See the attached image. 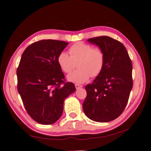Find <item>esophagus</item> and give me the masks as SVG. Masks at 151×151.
<instances>
[{
    "mask_svg": "<svg viewBox=\"0 0 151 151\" xmlns=\"http://www.w3.org/2000/svg\"><path fill=\"white\" fill-rule=\"evenodd\" d=\"M75 86V88H76V89H78V88H82V86H81V85H79V84H76Z\"/></svg>",
    "mask_w": 151,
    "mask_h": 151,
    "instance_id": "obj_1",
    "label": "esophagus"
}]
</instances>
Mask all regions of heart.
I'll list each match as a JSON object with an SVG mask.
<instances>
[{
  "mask_svg": "<svg viewBox=\"0 0 151 151\" xmlns=\"http://www.w3.org/2000/svg\"><path fill=\"white\" fill-rule=\"evenodd\" d=\"M69 54L63 51L58 56V63L63 72L69 73L77 63L78 69L67 76L69 81L82 84L89 78L99 75L104 68V54L99 48H93L91 45L78 42L69 48Z\"/></svg>",
  "mask_w": 151,
  "mask_h": 151,
  "instance_id": "heart-1",
  "label": "heart"
}]
</instances>
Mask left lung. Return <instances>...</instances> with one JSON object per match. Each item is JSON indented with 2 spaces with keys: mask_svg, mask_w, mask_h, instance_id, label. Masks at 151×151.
<instances>
[{
  "mask_svg": "<svg viewBox=\"0 0 151 151\" xmlns=\"http://www.w3.org/2000/svg\"><path fill=\"white\" fill-rule=\"evenodd\" d=\"M105 56L104 68L92 84L86 86L87 95L82 107L89 119L106 123L123 113L132 88V64L126 48L108 36L88 39Z\"/></svg>",
  "mask_w": 151,
  "mask_h": 151,
  "instance_id": "obj_1",
  "label": "left lung"
}]
</instances>
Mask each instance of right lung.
<instances>
[{
  "instance_id": "1",
  "label": "right lung",
  "mask_w": 151,
  "mask_h": 151,
  "mask_svg": "<svg viewBox=\"0 0 151 151\" xmlns=\"http://www.w3.org/2000/svg\"><path fill=\"white\" fill-rule=\"evenodd\" d=\"M68 43L43 40L30 45L17 69V90L27 113L37 123L51 124L59 119L64 100L76 90L65 82L58 56Z\"/></svg>"
}]
</instances>
